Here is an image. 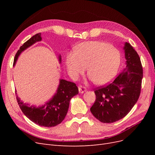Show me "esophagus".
<instances>
[{"mask_svg": "<svg viewBox=\"0 0 155 155\" xmlns=\"http://www.w3.org/2000/svg\"><path fill=\"white\" fill-rule=\"evenodd\" d=\"M78 89H79V92L80 94H83L84 92L86 91V88L83 87V86H81V85L79 86Z\"/></svg>", "mask_w": 155, "mask_h": 155, "instance_id": "esophagus-1", "label": "esophagus"}]
</instances>
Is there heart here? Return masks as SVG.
I'll use <instances>...</instances> for the list:
<instances>
[{
  "instance_id": "obj_1",
  "label": "heart",
  "mask_w": 155,
  "mask_h": 155,
  "mask_svg": "<svg viewBox=\"0 0 155 155\" xmlns=\"http://www.w3.org/2000/svg\"><path fill=\"white\" fill-rule=\"evenodd\" d=\"M120 63V51L100 41L79 43L65 58L67 69L72 76H78L87 68L88 78L97 85L110 82L118 72Z\"/></svg>"
}]
</instances>
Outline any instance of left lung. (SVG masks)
Wrapping results in <instances>:
<instances>
[{"label": "left lung", "mask_w": 155, "mask_h": 155, "mask_svg": "<svg viewBox=\"0 0 155 155\" xmlns=\"http://www.w3.org/2000/svg\"><path fill=\"white\" fill-rule=\"evenodd\" d=\"M124 50L125 68L112 83L94 91L96 98L91 112L102 123H113L124 118L140 94L143 78L140 58L129 43H125Z\"/></svg>", "instance_id": "1"}]
</instances>
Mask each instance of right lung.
Segmentation results:
<instances>
[{"label": "right lung", "instance_id": "add662e5", "mask_svg": "<svg viewBox=\"0 0 155 155\" xmlns=\"http://www.w3.org/2000/svg\"><path fill=\"white\" fill-rule=\"evenodd\" d=\"M41 35V33L35 34L21 46L14 58L13 67L23 51L42 40ZM58 59L59 63H61V55H59ZM78 92V88L74 83L61 79L55 94L45 105L37 107L25 104L17 95V100L21 110L28 118L40 126L51 127L62 122L67 114L70 100Z\"/></svg>", "mask_w": 155, "mask_h": 155}]
</instances>
